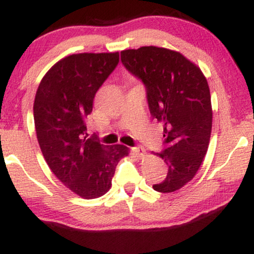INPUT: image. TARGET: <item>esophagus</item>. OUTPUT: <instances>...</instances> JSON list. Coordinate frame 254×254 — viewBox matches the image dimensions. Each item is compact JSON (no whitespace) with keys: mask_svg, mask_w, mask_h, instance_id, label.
<instances>
[{"mask_svg":"<svg viewBox=\"0 0 254 254\" xmlns=\"http://www.w3.org/2000/svg\"><path fill=\"white\" fill-rule=\"evenodd\" d=\"M132 153H133V155H136V157H138V159L145 156V150H144V148H142V147L132 148Z\"/></svg>","mask_w":254,"mask_h":254,"instance_id":"obj_1","label":"esophagus"}]
</instances>
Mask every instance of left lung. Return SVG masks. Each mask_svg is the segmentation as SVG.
<instances>
[{
    "label": "left lung",
    "mask_w": 254,
    "mask_h": 254,
    "mask_svg": "<svg viewBox=\"0 0 254 254\" xmlns=\"http://www.w3.org/2000/svg\"><path fill=\"white\" fill-rule=\"evenodd\" d=\"M125 68L143 81L151 116L164 127L165 150L157 154L168 166L164 182L153 185L162 193L190 183L208 151L212 127L208 81L180 52L142 46L121 52Z\"/></svg>",
    "instance_id": "1"
}]
</instances>
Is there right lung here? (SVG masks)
Instances as JSON below:
<instances>
[{"mask_svg":"<svg viewBox=\"0 0 254 254\" xmlns=\"http://www.w3.org/2000/svg\"><path fill=\"white\" fill-rule=\"evenodd\" d=\"M118 62L119 52L69 55L44 75L34 98V127L44 159L57 179L83 199L104 196L119 160L129 155L125 145L109 147L84 136L95 93Z\"/></svg>","mask_w":254,"mask_h":254,"instance_id":"add662e5","label":"right lung"}]
</instances>
